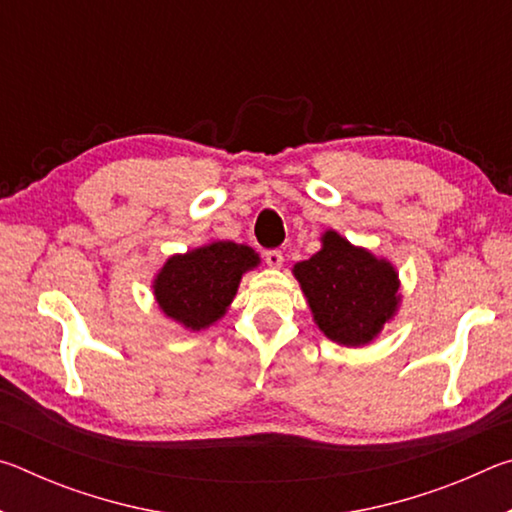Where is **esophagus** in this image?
Here are the masks:
<instances>
[{
  "mask_svg": "<svg viewBox=\"0 0 512 512\" xmlns=\"http://www.w3.org/2000/svg\"><path fill=\"white\" fill-rule=\"evenodd\" d=\"M264 257H266V264L273 266V268H280L284 264V253H282V250H277V248L266 250Z\"/></svg>",
  "mask_w": 512,
  "mask_h": 512,
  "instance_id": "obj_1",
  "label": "esophagus"
}]
</instances>
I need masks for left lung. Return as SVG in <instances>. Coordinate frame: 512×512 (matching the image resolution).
I'll return each mask as SVG.
<instances>
[{"mask_svg": "<svg viewBox=\"0 0 512 512\" xmlns=\"http://www.w3.org/2000/svg\"><path fill=\"white\" fill-rule=\"evenodd\" d=\"M316 325L327 339L366 345L391 320L400 302V280L386 259H377L327 230L323 248L293 266Z\"/></svg>", "mask_w": 512, "mask_h": 512, "instance_id": "8db88e82", "label": "left lung"}]
</instances>
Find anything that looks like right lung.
<instances>
[{
    "label": "right lung",
    "instance_id": "obj_1",
    "mask_svg": "<svg viewBox=\"0 0 512 512\" xmlns=\"http://www.w3.org/2000/svg\"><path fill=\"white\" fill-rule=\"evenodd\" d=\"M257 264L253 248L235 241H212L167 259L153 282L155 300L169 318L198 332L225 314L241 275Z\"/></svg>",
    "mask_w": 512,
    "mask_h": 512
}]
</instances>
